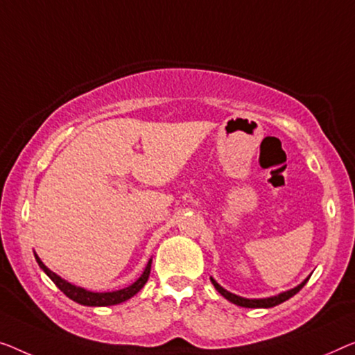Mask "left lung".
<instances>
[{"label":"left lung","instance_id":"obj_1","mask_svg":"<svg viewBox=\"0 0 355 355\" xmlns=\"http://www.w3.org/2000/svg\"><path fill=\"white\" fill-rule=\"evenodd\" d=\"M210 280H211V284H214V287H215L216 290H218V292H220L221 295H223L226 300L231 301V303L237 304V306H242V308H272V306H277V304H280V303H284V301H287L288 298H292L293 295L298 293L300 290L304 287L306 282H308L309 277L306 279L304 282H301V284L298 285V287L288 290V292H284V293H280V295H277V296H271V298H261V300L242 298V296H237V295H234V293H230L228 290H225L223 287H220V285L216 284L215 280L211 279V277H210Z\"/></svg>","mask_w":355,"mask_h":355}]
</instances>
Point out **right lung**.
Here are the masks:
<instances>
[{
  "mask_svg": "<svg viewBox=\"0 0 355 355\" xmlns=\"http://www.w3.org/2000/svg\"><path fill=\"white\" fill-rule=\"evenodd\" d=\"M35 258H36V261H38L42 271H44L47 276L51 277L52 282H54L57 287L60 288V292L65 293L70 300L76 301V303L84 304V306H113V304L123 303V301L132 298V296H134L135 293H139L140 290L144 288V285L146 284L148 277H150V271H151V260H150L146 264L144 274H141V276L137 279L134 284L129 285V287H125L123 290H116V292L95 293V292H87V290H84L81 287H75V285L67 282V280H63L62 277L57 276L55 272H52L49 268H46L44 263L40 260L38 255H35Z\"/></svg>",
  "mask_w": 355,
  "mask_h": 355,
  "instance_id": "obj_1",
  "label": "right lung"
}]
</instances>
